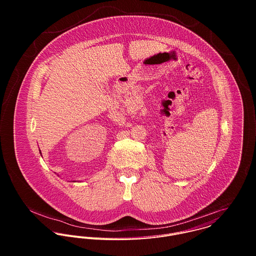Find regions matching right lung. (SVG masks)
Here are the masks:
<instances>
[{
  "mask_svg": "<svg viewBox=\"0 0 256 256\" xmlns=\"http://www.w3.org/2000/svg\"><path fill=\"white\" fill-rule=\"evenodd\" d=\"M40 154H41V152H40Z\"/></svg>",
  "mask_w": 256,
  "mask_h": 256,
  "instance_id": "obj_1",
  "label": "right lung"
}]
</instances>
